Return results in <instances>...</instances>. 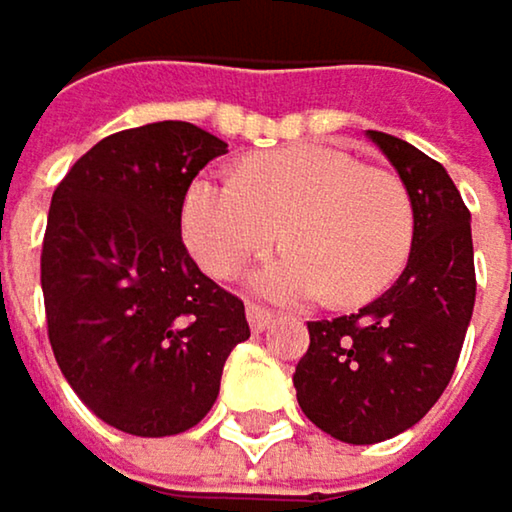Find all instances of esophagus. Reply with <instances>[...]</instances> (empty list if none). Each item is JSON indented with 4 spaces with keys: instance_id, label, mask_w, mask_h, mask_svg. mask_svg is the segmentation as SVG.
Segmentation results:
<instances>
[{
    "instance_id": "34e87169",
    "label": "esophagus",
    "mask_w": 512,
    "mask_h": 512,
    "mask_svg": "<svg viewBox=\"0 0 512 512\" xmlns=\"http://www.w3.org/2000/svg\"><path fill=\"white\" fill-rule=\"evenodd\" d=\"M247 322L259 334V331H265L271 325V313L265 307H259V304H247Z\"/></svg>"
}]
</instances>
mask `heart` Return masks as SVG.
I'll use <instances>...</instances> for the list:
<instances>
[{"mask_svg":"<svg viewBox=\"0 0 512 512\" xmlns=\"http://www.w3.org/2000/svg\"><path fill=\"white\" fill-rule=\"evenodd\" d=\"M184 241L217 280L235 277L280 238L289 250L262 262L250 283L271 301L361 304L405 268L414 205L396 172L364 166L334 145L259 154L241 175H202L181 211Z\"/></svg>","mask_w":512,"mask_h":512,"instance_id":"obj_1","label":"heart"}]
</instances>
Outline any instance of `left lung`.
Listing matches in <instances>:
<instances>
[{"mask_svg":"<svg viewBox=\"0 0 512 512\" xmlns=\"http://www.w3.org/2000/svg\"><path fill=\"white\" fill-rule=\"evenodd\" d=\"M367 133L414 205L408 265L364 310L307 322L310 349L292 376L301 411L346 444L393 438L438 402L477 295L471 214L447 169L399 136Z\"/></svg>","mask_w":512,"mask_h":512,"instance_id":"1","label":"left lung"}]
</instances>
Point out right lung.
<instances>
[{
	"label": "right lung",
	"instance_id": "obj_1",
	"mask_svg": "<svg viewBox=\"0 0 512 512\" xmlns=\"http://www.w3.org/2000/svg\"><path fill=\"white\" fill-rule=\"evenodd\" d=\"M220 154L226 142L190 122L119 130L68 169L50 202L41 289L56 364L130 435L196 426L229 352L250 337L241 298L181 241L187 187Z\"/></svg>",
	"mask_w": 512,
	"mask_h": 512
}]
</instances>
